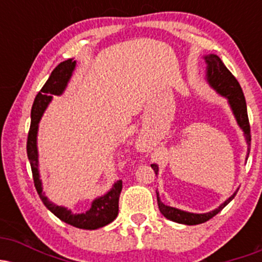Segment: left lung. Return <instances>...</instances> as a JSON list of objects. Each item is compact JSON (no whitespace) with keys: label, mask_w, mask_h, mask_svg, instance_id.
Wrapping results in <instances>:
<instances>
[{"label":"left lung","mask_w":262,"mask_h":262,"mask_svg":"<svg viewBox=\"0 0 262 262\" xmlns=\"http://www.w3.org/2000/svg\"><path fill=\"white\" fill-rule=\"evenodd\" d=\"M207 64V81L210 85L212 89H214L219 95L223 96V97L228 98L229 102V106L233 111L234 117H235L237 125L243 129L245 135L246 143H248V156L250 152V143H251V134H250V124H249V118H248V110H246V102L244 93H243L242 87H240L237 80L234 77V75L225 68L221 58L214 54H209V55L204 56ZM152 170L155 171V173L158 175L159 172V166L156 164H151ZM239 189V188H237ZM234 192V194L228 198L224 203H222L218 208L214 210H210L208 213H202V214H196V213H189L185 212V210L173 208V207L166 206L161 202L160 197H159V192L156 191V198H158V206L160 209L161 214L164 217H166L170 221L176 222L180 224H186V225H196L204 223V222L209 221L210 218L214 217L215 214H218L222 209L227 206L228 203L235 197L236 192Z\"/></svg>","instance_id":"obj_1"}]
</instances>
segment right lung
Instances as JSON below:
<instances>
[{"label":"right lung","mask_w":262,"mask_h":262,"mask_svg":"<svg viewBox=\"0 0 262 262\" xmlns=\"http://www.w3.org/2000/svg\"><path fill=\"white\" fill-rule=\"evenodd\" d=\"M76 61L73 59L65 60V61L60 62L53 70L52 75L49 76L44 86L41 87L40 91L35 96L34 103L32 106L31 112V128H29L28 140H27V155H28V160L31 162L33 180H34V186L37 189L39 197H40L41 202L47 207L53 214H55L60 221L65 222V223L73 225V227L80 228V229L93 230L98 229V228L104 227V225L110 224L118 215V202H119V194L122 191V180L117 181L113 185V187L107 192L104 196L96 198L91 204V208L86 210L85 213H79V214H74L70 209L65 208V207L56 206L53 202L48 200L43 193V186H41L40 175H39L38 170V148H37V134H38V124L40 121L41 116H43L44 111L47 110L48 104L52 101L53 95L60 96L65 91L66 86H68L69 80L71 79Z\"/></svg>","instance_id":"1"}]
</instances>
